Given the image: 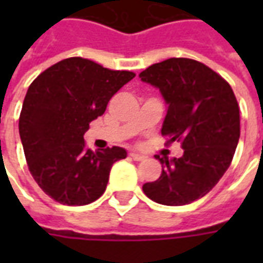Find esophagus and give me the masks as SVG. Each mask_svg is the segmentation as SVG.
Listing matches in <instances>:
<instances>
[{"label": "esophagus", "instance_id": "34e87169", "mask_svg": "<svg viewBox=\"0 0 263 263\" xmlns=\"http://www.w3.org/2000/svg\"><path fill=\"white\" fill-rule=\"evenodd\" d=\"M129 156H131L134 160H143L145 159V156L141 154H138V152H129Z\"/></svg>", "mask_w": 263, "mask_h": 263}]
</instances>
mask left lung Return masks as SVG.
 I'll list each match as a JSON object with an SVG mask.
<instances>
[{"mask_svg":"<svg viewBox=\"0 0 263 263\" xmlns=\"http://www.w3.org/2000/svg\"><path fill=\"white\" fill-rule=\"evenodd\" d=\"M159 88L167 104L162 135L182 142L180 158L156 159L162 175L143 193L163 205H184L204 197L231 165L239 141V108L231 86L197 60L172 58L139 74Z\"/></svg>","mask_w":263,"mask_h":263,"instance_id":"obj_1","label":"left lung"}]
</instances>
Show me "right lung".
<instances>
[{"label": "right lung", "instance_id": "add662e5", "mask_svg": "<svg viewBox=\"0 0 263 263\" xmlns=\"http://www.w3.org/2000/svg\"><path fill=\"white\" fill-rule=\"evenodd\" d=\"M134 77L132 71L69 58L32 81L20 115L21 142L35 182L58 203L96 201L105 192L112 165L126 158L120 146L92 152L83 135Z\"/></svg>", "mask_w": 263, "mask_h": 263}]
</instances>
